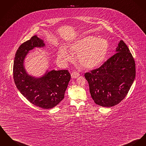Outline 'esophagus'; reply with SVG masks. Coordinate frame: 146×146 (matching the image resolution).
<instances>
[{
	"label": "esophagus",
	"mask_w": 146,
	"mask_h": 146,
	"mask_svg": "<svg viewBox=\"0 0 146 146\" xmlns=\"http://www.w3.org/2000/svg\"><path fill=\"white\" fill-rule=\"evenodd\" d=\"M71 76L72 78H76L80 76V74L76 71H73V72H72Z\"/></svg>",
	"instance_id": "1"
}]
</instances>
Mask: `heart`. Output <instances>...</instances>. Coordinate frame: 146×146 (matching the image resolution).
Wrapping results in <instances>:
<instances>
[{
  "label": "heart",
  "instance_id": "heart-1",
  "mask_svg": "<svg viewBox=\"0 0 146 146\" xmlns=\"http://www.w3.org/2000/svg\"><path fill=\"white\" fill-rule=\"evenodd\" d=\"M109 44L106 40L98 39L94 36H86L78 39L69 46L72 54H77L79 64L86 68H94L100 66L107 56ZM58 58L63 61H71L73 56L65 48L61 47Z\"/></svg>",
  "mask_w": 146,
  "mask_h": 146
}]
</instances>
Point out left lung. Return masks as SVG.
Here are the masks:
<instances>
[{"mask_svg":"<svg viewBox=\"0 0 146 146\" xmlns=\"http://www.w3.org/2000/svg\"><path fill=\"white\" fill-rule=\"evenodd\" d=\"M135 76V60L123 40L118 43L116 54L99 68L85 74L92 98L96 104L107 107L125 98Z\"/></svg>","mask_w":146,"mask_h":146,"instance_id":"left-lung-1","label":"left lung"}]
</instances>
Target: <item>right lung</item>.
<instances>
[{"label":"right lung","instance_id":"right-lung-1","mask_svg":"<svg viewBox=\"0 0 146 146\" xmlns=\"http://www.w3.org/2000/svg\"><path fill=\"white\" fill-rule=\"evenodd\" d=\"M44 46V41L36 35L20 46L14 61L13 78L17 88L30 102L44 109H49L58 105L64 98L71 75L67 70L47 71L40 78L27 74L24 66L27 54L35 47Z\"/></svg>","mask_w":146,"mask_h":146}]
</instances>
